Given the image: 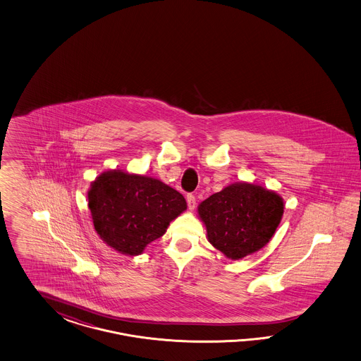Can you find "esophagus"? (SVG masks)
<instances>
[{
  "label": "esophagus",
  "mask_w": 361,
  "mask_h": 361,
  "mask_svg": "<svg viewBox=\"0 0 361 361\" xmlns=\"http://www.w3.org/2000/svg\"><path fill=\"white\" fill-rule=\"evenodd\" d=\"M186 202H188L189 210H193L196 208V197L193 195H186Z\"/></svg>",
  "instance_id": "34e87169"
}]
</instances>
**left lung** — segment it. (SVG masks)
Returning a JSON list of instances; mask_svg holds the SVG:
<instances>
[{
	"mask_svg": "<svg viewBox=\"0 0 361 361\" xmlns=\"http://www.w3.org/2000/svg\"><path fill=\"white\" fill-rule=\"evenodd\" d=\"M283 198L263 186L235 183L198 205L208 240L229 259H240L269 243L283 216Z\"/></svg>",
	"mask_w": 361,
	"mask_h": 361,
	"instance_id": "left-lung-1",
	"label": "left lung"
}]
</instances>
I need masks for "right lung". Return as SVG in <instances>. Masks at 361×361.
Listing matches in <instances>:
<instances>
[{"label":"right lung","instance_id":"right-lung-1","mask_svg":"<svg viewBox=\"0 0 361 361\" xmlns=\"http://www.w3.org/2000/svg\"><path fill=\"white\" fill-rule=\"evenodd\" d=\"M88 208L99 237L126 255H139L164 235L169 222L186 209L176 189L142 175L107 171L92 181Z\"/></svg>","mask_w":361,"mask_h":361}]
</instances>
